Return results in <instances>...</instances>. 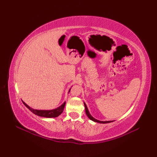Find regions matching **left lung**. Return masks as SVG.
<instances>
[{
	"label": "left lung",
	"instance_id": "left-lung-1",
	"mask_svg": "<svg viewBox=\"0 0 157 157\" xmlns=\"http://www.w3.org/2000/svg\"><path fill=\"white\" fill-rule=\"evenodd\" d=\"M84 107H85V111H86V115L88 116V117L90 118V120H92V121L94 122H98V123H101V124H106V123H109V122H113V121H99V120H97L96 119V118H94L91 115H90V113L88 111V109L86 105V103H85L84 102Z\"/></svg>",
	"mask_w": 157,
	"mask_h": 157
}]
</instances>
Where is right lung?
Instances as JSON below:
<instances>
[{"label":"right lung","instance_id":"right-lung-1","mask_svg":"<svg viewBox=\"0 0 157 157\" xmlns=\"http://www.w3.org/2000/svg\"><path fill=\"white\" fill-rule=\"evenodd\" d=\"M70 90L71 88L69 90V92L70 91ZM23 103H24V105L29 109L32 113H34L35 115L39 117H45V118H56L57 117H58L63 113L65 105V101L62 105H61L59 107L54 109H51V110H39V109H35L31 108V107L27 105L24 101H23Z\"/></svg>","mask_w":157,"mask_h":157}]
</instances>
